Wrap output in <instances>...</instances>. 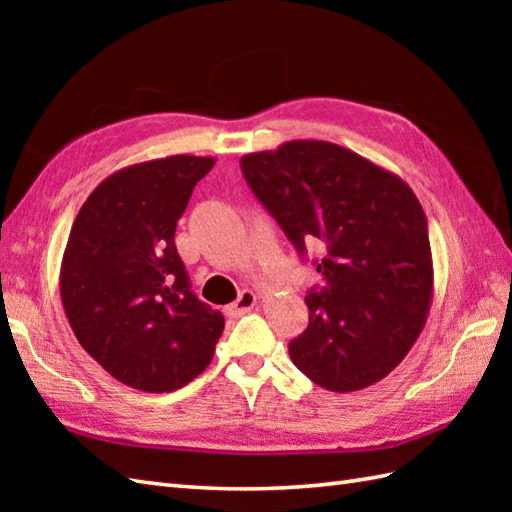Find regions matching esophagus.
Returning a JSON list of instances; mask_svg holds the SVG:
<instances>
[{
	"mask_svg": "<svg viewBox=\"0 0 512 512\" xmlns=\"http://www.w3.org/2000/svg\"><path fill=\"white\" fill-rule=\"evenodd\" d=\"M257 306V295L253 290H242L239 292L237 301H233L231 306H228V314H233V317H239V314H246Z\"/></svg>",
	"mask_w": 512,
	"mask_h": 512,
	"instance_id": "34e87169",
	"label": "esophagus"
}]
</instances>
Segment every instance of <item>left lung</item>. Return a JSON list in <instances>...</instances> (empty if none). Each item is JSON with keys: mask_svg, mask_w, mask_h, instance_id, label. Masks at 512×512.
Masks as SVG:
<instances>
[{"mask_svg": "<svg viewBox=\"0 0 512 512\" xmlns=\"http://www.w3.org/2000/svg\"><path fill=\"white\" fill-rule=\"evenodd\" d=\"M257 200L299 253L319 242L321 290L290 358L312 383L358 391L385 378L418 341L433 299L427 217L409 184L325 140H288L242 156Z\"/></svg>", "mask_w": 512, "mask_h": 512, "instance_id": "left-lung-1", "label": "left lung"}]
</instances>
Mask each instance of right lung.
Here are the masks:
<instances>
[{"label": "right lung", "instance_id": "obj_1", "mask_svg": "<svg viewBox=\"0 0 512 512\" xmlns=\"http://www.w3.org/2000/svg\"><path fill=\"white\" fill-rule=\"evenodd\" d=\"M209 156H167L114 171L83 202L59 290L81 347L123 385L180 389L209 367L224 317L189 290L176 224Z\"/></svg>", "mask_w": 512, "mask_h": 512}]
</instances>
